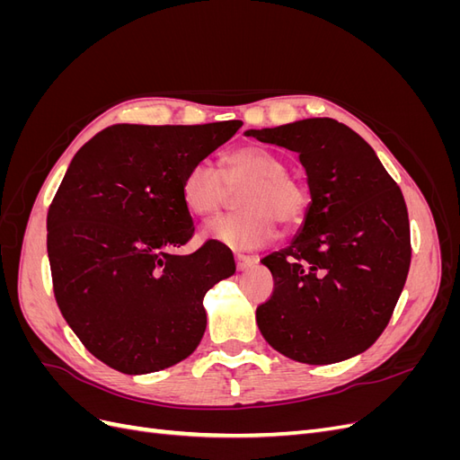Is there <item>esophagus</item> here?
<instances>
[{
	"instance_id": "34e87169",
	"label": "esophagus",
	"mask_w": 460,
	"mask_h": 460,
	"mask_svg": "<svg viewBox=\"0 0 460 460\" xmlns=\"http://www.w3.org/2000/svg\"><path fill=\"white\" fill-rule=\"evenodd\" d=\"M259 262V259L255 257H247V255H235V269H238L240 272L243 270H249L252 267H255V264Z\"/></svg>"
}]
</instances>
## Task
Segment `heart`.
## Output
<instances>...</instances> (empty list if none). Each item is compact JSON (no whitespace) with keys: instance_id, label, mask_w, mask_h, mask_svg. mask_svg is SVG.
I'll list each match as a JSON object with an SVG mask.
<instances>
[{"instance_id":"obj_1","label":"heart","mask_w":460,"mask_h":460,"mask_svg":"<svg viewBox=\"0 0 460 460\" xmlns=\"http://www.w3.org/2000/svg\"><path fill=\"white\" fill-rule=\"evenodd\" d=\"M238 193L242 213L208 220L201 234L205 240L230 249H259L278 234V220L294 228L309 213L311 196L297 178L288 174V163L278 153L261 146H242L220 161L193 163L180 182V198L193 217H211L226 203L228 190Z\"/></svg>"}]
</instances>
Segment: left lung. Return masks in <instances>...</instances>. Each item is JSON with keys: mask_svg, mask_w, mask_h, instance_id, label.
I'll return each instance as SVG.
<instances>
[{"mask_svg": "<svg viewBox=\"0 0 460 460\" xmlns=\"http://www.w3.org/2000/svg\"><path fill=\"white\" fill-rule=\"evenodd\" d=\"M245 134L299 153L311 190L294 242L261 261L274 278L272 297L257 307L262 338L307 365L367 351L392 318L411 267L399 186L363 137L333 119Z\"/></svg>", "mask_w": 460, "mask_h": 460, "instance_id": "1", "label": "left lung"}]
</instances>
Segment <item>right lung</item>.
<instances>
[{
	"instance_id": "obj_1",
	"label": "right lung",
	"mask_w": 460,
	"mask_h": 460,
	"mask_svg": "<svg viewBox=\"0 0 460 460\" xmlns=\"http://www.w3.org/2000/svg\"><path fill=\"white\" fill-rule=\"evenodd\" d=\"M242 124H115L68 166L48 211L53 294L66 324L107 367L157 372L199 345L203 297L235 264L215 242L174 253L196 230L180 182Z\"/></svg>"
}]
</instances>
